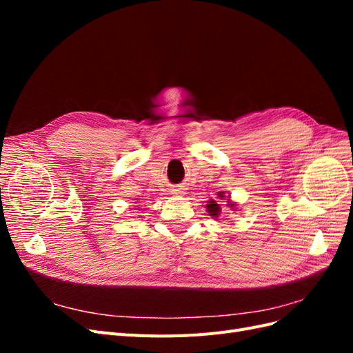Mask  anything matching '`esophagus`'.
I'll use <instances>...</instances> for the list:
<instances>
[{
	"label": "esophagus",
	"mask_w": 353,
	"mask_h": 353,
	"mask_svg": "<svg viewBox=\"0 0 353 353\" xmlns=\"http://www.w3.org/2000/svg\"><path fill=\"white\" fill-rule=\"evenodd\" d=\"M170 193H172V194L176 196V197H181V196L185 194V191H184L183 187H174L172 190H170Z\"/></svg>",
	"instance_id": "obj_1"
}]
</instances>
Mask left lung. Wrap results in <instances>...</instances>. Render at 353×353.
<instances>
[{
  "label": "left lung",
  "instance_id": "obj_1",
  "mask_svg": "<svg viewBox=\"0 0 353 353\" xmlns=\"http://www.w3.org/2000/svg\"><path fill=\"white\" fill-rule=\"evenodd\" d=\"M219 197H225V196H221V194H219ZM230 206L232 208L234 205H230ZM206 208H208V212H209V215H210V216H218V213H219V206L216 205L215 200L209 201V205H208Z\"/></svg>",
  "mask_w": 353,
  "mask_h": 353
}]
</instances>
